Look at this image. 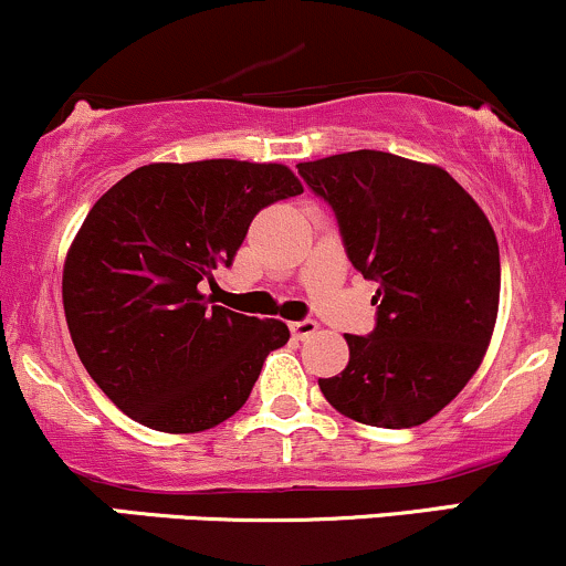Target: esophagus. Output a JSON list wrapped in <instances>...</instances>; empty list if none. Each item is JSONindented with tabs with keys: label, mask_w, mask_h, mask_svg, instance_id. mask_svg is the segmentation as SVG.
I'll return each instance as SVG.
<instances>
[{
	"label": "esophagus",
	"mask_w": 566,
	"mask_h": 566,
	"mask_svg": "<svg viewBox=\"0 0 566 566\" xmlns=\"http://www.w3.org/2000/svg\"><path fill=\"white\" fill-rule=\"evenodd\" d=\"M289 328H291V334H294L296 338H302V342H304V338H310L312 334H315L317 323L310 321V317H307V321H294V323L289 325Z\"/></svg>",
	"instance_id": "obj_1"
}]
</instances>
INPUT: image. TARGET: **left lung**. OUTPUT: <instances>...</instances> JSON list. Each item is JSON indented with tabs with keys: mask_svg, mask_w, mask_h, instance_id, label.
<instances>
[{
	"mask_svg": "<svg viewBox=\"0 0 566 566\" xmlns=\"http://www.w3.org/2000/svg\"><path fill=\"white\" fill-rule=\"evenodd\" d=\"M298 175L334 209L349 262L376 281V328L321 378L338 413L381 429L427 423L469 384L493 338L501 254L480 203L434 164L384 150L304 161Z\"/></svg>",
	"mask_w": 566,
	"mask_h": 566,
	"instance_id": "1",
	"label": "left lung"
}]
</instances>
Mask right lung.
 <instances>
[{
    "instance_id": "obj_1",
    "label": "right lung",
    "mask_w": 566,
    "mask_h": 566,
    "mask_svg": "<svg viewBox=\"0 0 566 566\" xmlns=\"http://www.w3.org/2000/svg\"><path fill=\"white\" fill-rule=\"evenodd\" d=\"M304 192L283 164H148L86 214L63 268V310L92 381L132 421L196 434L243 408L289 325L211 304L251 219Z\"/></svg>"
}]
</instances>
